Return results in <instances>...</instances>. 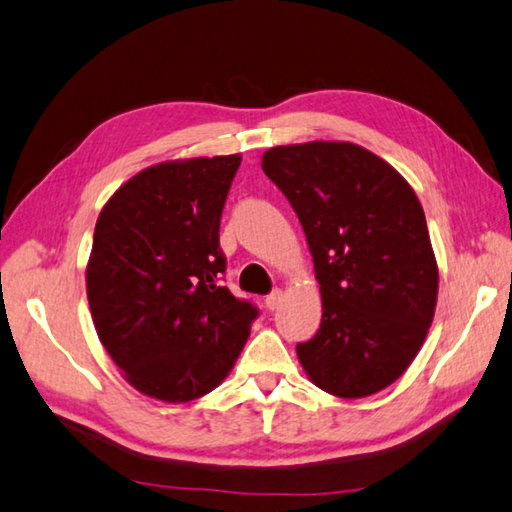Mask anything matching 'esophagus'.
Masks as SVG:
<instances>
[{
  "label": "esophagus",
  "mask_w": 512,
  "mask_h": 512,
  "mask_svg": "<svg viewBox=\"0 0 512 512\" xmlns=\"http://www.w3.org/2000/svg\"><path fill=\"white\" fill-rule=\"evenodd\" d=\"M282 297H284L282 290H273V293L266 295V308L275 310L279 304H282Z\"/></svg>",
  "instance_id": "1"
}]
</instances>
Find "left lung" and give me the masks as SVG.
Segmentation results:
<instances>
[{
	"instance_id": "8db88e82",
	"label": "left lung",
	"mask_w": 512,
	"mask_h": 512,
	"mask_svg": "<svg viewBox=\"0 0 512 512\" xmlns=\"http://www.w3.org/2000/svg\"><path fill=\"white\" fill-rule=\"evenodd\" d=\"M262 168L299 217L322 293V324L297 344L299 362L330 395L379 393L419 353L437 304V262L415 190L350 142L268 148Z\"/></svg>"
}]
</instances>
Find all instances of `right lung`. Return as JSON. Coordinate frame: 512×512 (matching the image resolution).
<instances>
[{"label":"right lung","instance_id":"obj_1","mask_svg":"<svg viewBox=\"0 0 512 512\" xmlns=\"http://www.w3.org/2000/svg\"><path fill=\"white\" fill-rule=\"evenodd\" d=\"M242 157L150 166L97 217L86 266L90 315L126 382L184 404L224 382L259 310L219 279V219Z\"/></svg>","mask_w":512,"mask_h":512}]
</instances>
